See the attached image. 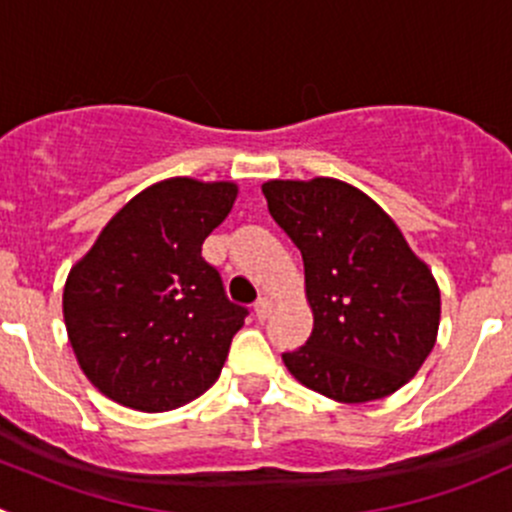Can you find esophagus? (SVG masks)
Masks as SVG:
<instances>
[{
	"mask_svg": "<svg viewBox=\"0 0 512 512\" xmlns=\"http://www.w3.org/2000/svg\"><path fill=\"white\" fill-rule=\"evenodd\" d=\"M272 312H275V302H272L270 297H262V299H257V304H255V317L260 319V322H265V319L270 317Z\"/></svg>",
	"mask_w": 512,
	"mask_h": 512,
	"instance_id": "esophagus-1",
	"label": "esophagus"
}]
</instances>
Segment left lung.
Returning a JSON list of instances; mask_svg holds the SVG:
<instances>
[{
  "label": "left lung",
  "instance_id": "left-lung-1",
  "mask_svg": "<svg viewBox=\"0 0 512 512\" xmlns=\"http://www.w3.org/2000/svg\"><path fill=\"white\" fill-rule=\"evenodd\" d=\"M262 193L302 252L314 317L307 344L282 354L289 374L342 404L409 384L436 344L441 292L394 220L337 178L267 180Z\"/></svg>",
  "mask_w": 512,
  "mask_h": 512
}]
</instances>
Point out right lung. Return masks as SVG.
Returning <instances> with one entry per match:
<instances>
[{
  "label": "right lung",
  "mask_w": 512,
  "mask_h": 512,
  "mask_svg": "<svg viewBox=\"0 0 512 512\" xmlns=\"http://www.w3.org/2000/svg\"><path fill=\"white\" fill-rule=\"evenodd\" d=\"M235 198L232 180H160L128 200L71 267L66 334L103 396L160 414L218 381L247 309L225 297L200 250Z\"/></svg>",
  "instance_id": "add662e5"
}]
</instances>
